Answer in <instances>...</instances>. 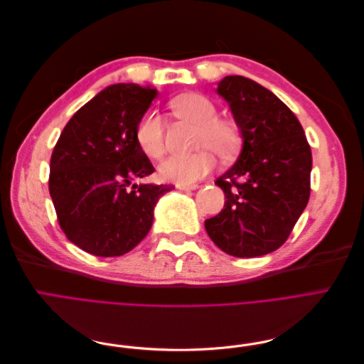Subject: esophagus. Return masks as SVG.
Returning a JSON list of instances; mask_svg holds the SVG:
<instances>
[{"instance_id": "1", "label": "esophagus", "mask_w": 364, "mask_h": 364, "mask_svg": "<svg viewBox=\"0 0 364 364\" xmlns=\"http://www.w3.org/2000/svg\"><path fill=\"white\" fill-rule=\"evenodd\" d=\"M176 188L178 190H183V191H188V190H196L199 188V185L197 183H176Z\"/></svg>"}]
</instances>
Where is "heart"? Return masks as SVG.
I'll return each instance as SVG.
<instances>
[{"instance_id":"b5f03b06","label":"heart","mask_w":364,"mask_h":364,"mask_svg":"<svg viewBox=\"0 0 364 364\" xmlns=\"http://www.w3.org/2000/svg\"><path fill=\"white\" fill-rule=\"evenodd\" d=\"M173 112L199 126L196 149H202L188 156H171L165 159L159 173L165 181L191 183L202 179L214 167V155L234 158L241 147V130L234 121L218 118L217 106L202 94H183L170 103ZM135 141L141 151L151 159H161L165 153L162 119L155 112H146L135 127Z\"/></svg>"}]
</instances>
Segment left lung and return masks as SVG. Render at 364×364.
<instances>
[{
	"label": "left lung",
	"mask_w": 364,
	"mask_h": 364,
	"mask_svg": "<svg viewBox=\"0 0 364 364\" xmlns=\"http://www.w3.org/2000/svg\"><path fill=\"white\" fill-rule=\"evenodd\" d=\"M217 92L245 142L234 167L215 181L226 200L205 229L229 255L261 257L287 241L310 199L311 149L299 119L259 83L228 75Z\"/></svg>",
	"instance_id": "obj_1"
}]
</instances>
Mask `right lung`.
Here are the masks:
<instances>
[{"mask_svg":"<svg viewBox=\"0 0 364 364\" xmlns=\"http://www.w3.org/2000/svg\"><path fill=\"white\" fill-rule=\"evenodd\" d=\"M156 90L118 83L97 94L63 127L48 188L67 238L95 257H119L144 238L153 208L173 185H130L155 171L135 141Z\"/></svg>","mask_w":364,"mask_h":364,"instance_id":"1","label":"right lung"}]
</instances>
